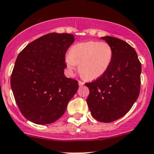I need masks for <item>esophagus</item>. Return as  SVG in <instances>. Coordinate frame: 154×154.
I'll use <instances>...</instances> for the list:
<instances>
[{
  "instance_id": "esophagus-1",
  "label": "esophagus",
  "mask_w": 154,
  "mask_h": 154,
  "mask_svg": "<svg viewBox=\"0 0 154 154\" xmlns=\"http://www.w3.org/2000/svg\"><path fill=\"white\" fill-rule=\"evenodd\" d=\"M78 85H79V86H83V85H85V83L82 82V81H78Z\"/></svg>"
}]
</instances>
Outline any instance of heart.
Wrapping results in <instances>:
<instances>
[{
	"label": "heart",
	"instance_id": "obj_1",
	"mask_svg": "<svg viewBox=\"0 0 154 154\" xmlns=\"http://www.w3.org/2000/svg\"><path fill=\"white\" fill-rule=\"evenodd\" d=\"M112 57L113 50L109 43L90 41L72 46L65 60L70 73L80 64L79 70L81 75L88 80H95L109 69Z\"/></svg>",
	"mask_w": 154,
	"mask_h": 154
}]
</instances>
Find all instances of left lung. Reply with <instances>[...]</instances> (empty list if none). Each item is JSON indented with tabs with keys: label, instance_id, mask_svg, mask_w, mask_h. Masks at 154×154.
Returning <instances> with one entry per match:
<instances>
[{
	"label": "left lung",
	"instance_id": "1",
	"mask_svg": "<svg viewBox=\"0 0 154 154\" xmlns=\"http://www.w3.org/2000/svg\"><path fill=\"white\" fill-rule=\"evenodd\" d=\"M101 38L112 46L113 57L101 77L85 84L90 91L87 103L96 120L112 122L125 116L138 98L142 67L129 44L112 36Z\"/></svg>",
	"mask_w": 154,
	"mask_h": 154
}]
</instances>
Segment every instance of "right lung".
Masks as SVG:
<instances>
[{
	"mask_svg": "<svg viewBox=\"0 0 154 154\" xmlns=\"http://www.w3.org/2000/svg\"><path fill=\"white\" fill-rule=\"evenodd\" d=\"M67 33H49L18 54L11 86L21 114L38 125L59 119L78 89L76 80L64 75L65 54L74 42Z\"/></svg>",
	"mask_w": 154,
	"mask_h": 154,
	"instance_id": "add662e5",
	"label": "right lung"
}]
</instances>
